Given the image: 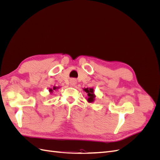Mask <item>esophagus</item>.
<instances>
[{
  "mask_svg": "<svg viewBox=\"0 0 160 160\" xmlns=\"http://www.w3.org/2000/svg\"><path fill=\"white\" fill-rule=\"evenodd\" d=\"M76 82H77V81L75 79H71L70 80V83L71 85H75L76 84Z\"/></svg>",
  "mask_w": 160,
  "mask_h": 160,
  "instance_id": "obj_1",
  "label": "esophagus"
}]
</instances>
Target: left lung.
<instances>
[{
    "label": "left lung",
    "mask_w": 160,
    "mask_h": 160,
    "mask_svg": "<svg viewBox=\"0 0 160 160\" xmlns=\"http://www.w3.org/2000/svg\"><path fill=\"white\" fill-rule=\"evenodd\" d=\"M84 90H85L86 93H88V95L89 97V98L88 99V100L89 102H90V103L93 102V101L95 99V95L93 94V89H91V88H90V89L87 88V89H85Z\"/></svg>",
    "instance_id": "obj_1"
}]
</instances>
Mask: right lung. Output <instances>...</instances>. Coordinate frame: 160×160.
Wrapping results in <instances>:
<instances>
[{
	"instance_id": "1",
	"label": "right lung",
	"mask_w": 160,
	"mask_h": 160,
	"mask_svg": "<svg viewBox=\"0 0 160 160\" xmlns=\"http://www.w3.org/2000/svg\"><path fill=\"white\" fill-rule=\"evenodd\" d=\"M55 89H56V87H54V88H53V90H55ZM53 90H52V89H49V91L52 92Z\"/></svg>"
}]
</instances>
